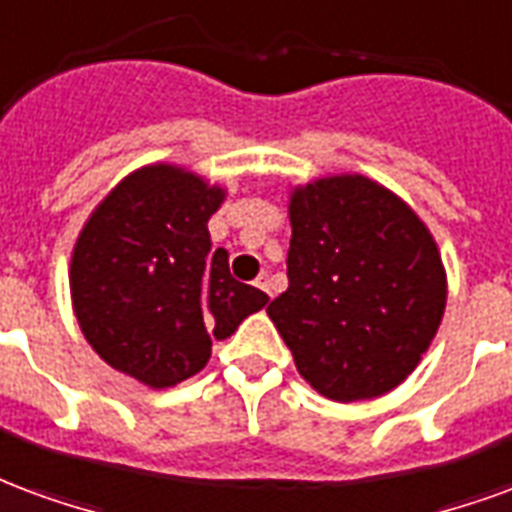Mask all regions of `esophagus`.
<instances>
[{
	"instance_id": "obj_1",
	"label": "esophagus",
	"mask_w": 512,
	"mask_h": 512,
	"mask_svg": "<svg viewBox=\"0 0 512 512\" xmlns=\"http://www.w3.org/2000/svg\"><path fill=\"white\" fill-rule=\"evenodd\" d=\"M256 286H259L264 294H272V283H270V275H259L256 278Z\"/></svg>"
}]
</instances>
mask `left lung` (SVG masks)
Here are the masks:
<instances>
[{
	"instance_id": "left-lung-1",
	"label": "left lung",
	"mask_w": 512,
	"mask_h": 512,
	"mask_svg": "<svg viewBox=\"0 0 512 512\" xmlns=\"http://www.w3.org/2000/svg\"><path fill=\"white\" fill-rule=\"evenodd\" d=\"M289 220V289L267 313L300 376L338 404L395 390L445 316L447 272L434 234L363 174L294 185Z\"/></svg>"
}]
</instances>
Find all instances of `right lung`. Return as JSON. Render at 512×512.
<instances>
[{
	"instance_id": "right-lung-1",
	"label": "right lung",
	"mask_w": 512,
	"mask_h": 512,
	"mask_svg": "<svg viewBox=\"0 0 512 512\" xmlns=\"http://www.w3.org/2000/svg\"><path fill=\"white\" fill-rule=\"evenodd\" d=\"M226 188L149 163L119 179L78 231L70 300L87 343L114 371L152 390L199 374L212 338H229L267 294L231 278L207 223Z\"/></svg>"
}]
</instances>
